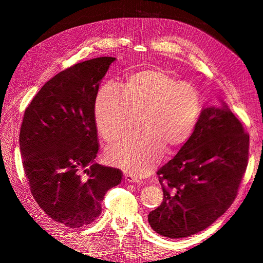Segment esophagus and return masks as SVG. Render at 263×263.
I'll list each match as a JSON object with an SVG mask.
<instances>
[{"label": "esophagus", "mask_w": 263, "mask_h": 263, "mask_svg": "<svg viewBox=\"0 0 263 263\" xmlns=\"http://www.w3.org/2000/svg\"><path fill=\"white\" fill-rule=\"evenodd\" d=\"M125 180L128 181V182H133V183H138L139 182V179L130 176V174H125Z\"/></svg>", "instance_id": "1"}]
</instances>
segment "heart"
<instances>
[{
  "mask_svg": "<svg viewBox=\"0 0 263 263\" xmlns=\"http://www.w3.org/2000/svg\"><path fill=\"white\" fill-rule=\"evenodd\" d=\"M203 107L197 87L179 81L170 71L153 67L127 74L122 90L114 84L100 87L94 100V117L105 140L113 141L128 123L132 109L144 108L142 129L128 132L109 146L107 161L133 176L144 177L169 150L185 144Z\"/></svg>",
  "mask_w": 263,
  "mask_h": 263,
  "instance_id": "b5f03b06",
  "label": "heart"
}]
</instances>
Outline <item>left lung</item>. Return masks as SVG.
Returning a JSON list of instances; mask_svg holds the SVG:
<instances>
[{
  "label": "left lung",
  "mask_w": 263,
  "mask_h": 263,
  "mask_svg": "<svg viewBox=\"0 0 263 263\" xmlns=\"http://www.w3.org/2000/svg\"><path fill=\"white\" fill-rule=\"evenodd\" d=\"M248 153L249 135L226 103L204 107L191 137L157 172L163 201L148 215L151 228L183 238L211 226L236 198Z\"/></svg>",
  "instance_id": "left-lung-1"
}]
</instances>
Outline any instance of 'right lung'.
Returning <instances> with one entry per match:
<instances>
[{"label": "right lung", "mask_w": 263, "mask_h": 263, "mask_svg": "<svg viewBox=\"0 0 263 263\" xmlns=\"http://www.w3.org/2000/svg\"><path fill=\"white\" fill-rule=\"evenodd\" d=\"M116 58L86 60L46 82L24 113L23 166L37 204L70 228L91 224L123 172L95 162L99 151L94 100Z\"/></svg>", "instance_id": "add662e5"}]
</instances>
